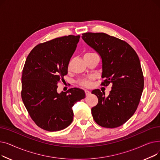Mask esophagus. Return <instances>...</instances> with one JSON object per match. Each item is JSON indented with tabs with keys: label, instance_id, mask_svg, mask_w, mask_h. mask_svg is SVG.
Masks as SVG:
<instances>
[{
	"label": "esophagus",
	"instance_id": "esophagus-1",
	"mask_svg": "<svg viewBox=\"0 0 160 160\" xmlns=\"http://www.w3.org/2000/svg\"><path fill=\"white\" fill-rule=\"evenodd\" d=\"M85 93H86V96H89L91 94V92L89 91H88V90H85Z\"/></svg>",
	"mask_w": 160,
	"mask_h": 160
}]
</instances>
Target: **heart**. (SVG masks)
Wrapping results in <instances>:
<instances>
[{
  "label": "heart",
  "mask_w": 160,
  "mask_h": 160,
  "mask_svg": "<svg viewBox=\"0 0 160 160\" xmlns=\"http://www.w3.org/2000/svg\"><path fill=\"white\" fill-rule=\"evenodd\" d=\"M92 54V53H87L86 54ZM90 83H91V82L89 80H82L81 82H80V84L83 86H86V87H88L90 86Z\"/></svg>",
  "instance_id": "b5f03b06"
}]
</instances>
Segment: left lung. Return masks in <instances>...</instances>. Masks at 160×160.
Returning a JSON list of instances; mask_svg holds the SVG:
<instances>
[{
	"mask_svg": "<svg viewBox=\"0 0 160 160\" xmlns=\"http://www.w3.org/2000/svg\"><path fill=\"white\" fill-rule=\"evenodd\" d=\"M82 38L101 58L102 78H105L102 85L112 84L107 97L99 89L92 91L98 99L91 108L92 115L102 127H120L136 111L143 90L139 57L127 42L106 33L87 32Z\"/></svg>",
	"mask_w": 160,
	"mask_h": 160,
	"instance_id": "8db88e82",
	"label": "left lung"
}]
</instances>
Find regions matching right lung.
<instances>
[{"mask_svg":"<svg viewBox=\"0 0 160 160\" xmlns=\"http://www.w3.org/2000/svg\"><path fill=\"white\" fill-rule=\"evenodd\" d=\"M80 38L69 35L39 44L25 62L21 97L31 118L42 129L54 132L69 127L73 119L72 106L86 97L79 88L57 92Z\"/></svg>","mask_w":160,"mask_h":160,"instance_id":"add662e5","label":"right lung"}]
</instances>
